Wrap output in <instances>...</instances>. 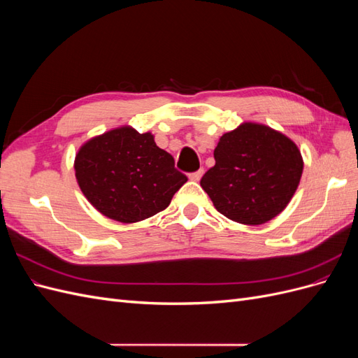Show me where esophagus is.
<instances>
[{"mask_svg": "<svg viewBox=\"0 0 358 358\" xmlns=\"http://www.w3.org/2000/svg\"><path fill=\"white\" fill-rule=\"evenodd\" d=\"M201 176H203V169H200V170H197V171H194V173H189V175H188V178H189L191 180H194V182L200 180Z\"/></svg>", "mask_w": 358, "mask_h": 358, "instance_id": "esophagus-1", "label": "esophagus"}]
</instances>
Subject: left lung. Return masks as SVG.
<instances>
[{
  "label": "left lung",
  "instance_id": "obj_1",
  "mask_svg": "<svg viewBox=\"0 0 358 358\" xmlns=\"http://www.w3.org/2000/svg\"><path fill=\"white\" fill-rule=\"evenodd\" d=\"M215 166L200 180L227 218L259 225L282 212L300 183L303 158L297 145L264 124L243 122L222 134Z\"/></svg>",
  "mask_w": 358,
  "mask_h": 358
}]
</instances>
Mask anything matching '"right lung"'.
Instances as JSON below:
<instances>
[{
    "instance_id": "1",
    "label": "right lung",
    "mask_w": 358,
    "mask_h": 358,
    "mask_svg": "<svg viewBox=\"0 0 358 358\" xmlns=\"http://www.w3.org/2000/svg\"><path fill=\"white\" fill-rule=\"evenodd\" d=\"M76 179L107 218L133 224L164 210L188 178L157 146L154 134L124 125L85 142L74 158Z\"/></svg>"
}]
</instances>
